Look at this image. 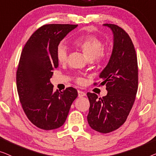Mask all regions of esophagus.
Here are the masks:
<instances>
[{
  "label": "esophagus",
  "instance_id": "1",
  "mask_svg": "<svg viewBox=\"0 0 156 156\" xmlns=\"http://www.w3.org/2000/svg\"><path fill=\"white\" fill-rule=\"evenodd\" d=\"M78 97L79 98H81V97H83V96H85V93H84V92L81 91V90H78Z\"/></svg>",
  "mask_w": 156,
  "mask_h": 156
}]
</instances>
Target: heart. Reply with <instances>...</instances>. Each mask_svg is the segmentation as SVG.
<instances>
[{"label": "heart", "instance_id": "heart-1", "mask_svg": "<svg viewBox=\"0 0 156 156\" xmlns=\"http://www.w3.org/2000/svg\"><path fill=\"white\" fill-rule=\"evenodd\" d=\"M73 44L83 52L89 61L100 62L107 58V53L104 50V44L95 35H81L73 41ZM56 55L57 61L60 63H64L67 61L69 49L63 42H61L57 46ZM77 81L78 83H81L82 80L78 78Z\"/></svg>", "mask_w": 156, "mask_h": 156}]
</instances>
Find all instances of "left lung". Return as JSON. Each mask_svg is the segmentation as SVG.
<instances>
[{"label": "left lung", "instance_id": "obj_1", "mask_svg": "<svg viewBox=\"0 0 156 156\" xmlns=\"http://www.w3.org/2000/svg\"><path fill=\"white\" fill-rule=\"evenodd\" d=\"M114 34L112 55L100 74L107 94L98 98L87 93L90 101L87 119L90 126L102 133L112 132L126 122L138 90V63L134 46L129 34L119 26L104 24ZM97 85V83H94Z\"/></svg>", "mask_w": 156, "mask_h": 156}]
</instances>
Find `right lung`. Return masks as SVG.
Listing matches in <instances>:
<instances>
[{
  "instance_id": "right-lung-1",
  "label": "right lung",
  "mask_w": 156,
  "mask_h": 156,
  "mask_svg": "<svg viewBox=\"0 0 156 156\" xmlns=\"http://www.w3.org/2000/svg\"><path fill=\"white\" fill-rule=\"evenodd\" d=\"M78 25L49 24L37 30L24 47L16 74L17 90L26 116L44 130L62 126L72 103L78 97L76 89L54 91L50 82L58 66L56 51L60 41Z\"/></svg>"
}]
</instances>
